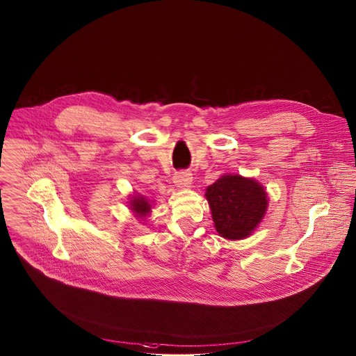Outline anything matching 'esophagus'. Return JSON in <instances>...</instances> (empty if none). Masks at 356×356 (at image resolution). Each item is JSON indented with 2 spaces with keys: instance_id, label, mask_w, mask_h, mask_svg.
Returning <instances> with one entry per match:
<instances>
[{
  "instance_id": "esophagus-1",
  "label": "esophagus",
  "mask_w": 356,
  "mask_h": 356,
  "mask_svg": "<svg viewBox=\"0 0 356 356\" xmlns=\"http://www.w3.org/2000/svg\"><path fill=\"white\" fill-rule=\"evenodd\" d=\"M193 177L189 171H179L174 175V184L178 188H189L192 185Z\"/></svg>"
}]
</instances>
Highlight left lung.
Here are the masks:
<instances>
[{
    "mask_svg": "<svg viewBox=\"0 0 356 356\" xmlns=\"http://www.w3.org/2000/svg\"><path fill=\"white\" fill-rule=\"evenodd\" d=\"M216 232L229 240L248 237L263 219L267 193L261 185L241 175H223L207 188Z\"/></svg>",
    "mask_w": 356,
    "mask_h": 356,
    "instance_id": "8db88e82",
    "label": "left lung"
}]
</instances>
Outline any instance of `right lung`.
I'll return each mask as SVG.
<instances>
[{"instance_id": "1", "label": "right lung", "mask_w": 356, "mask_h": 356, "mask_svg": "<svg viewBox=\"0 0 356 356\" xmlns=\"http://www.w3.org/2000/svg\"><path fill=\"white\" fill-rule=\"evenodd\" d=\"M130 203H131L130 204L131 209L137 212L140 216H145L151 211V204L148 203L144 197H133Z\"/></svg>"}]
</instances>
